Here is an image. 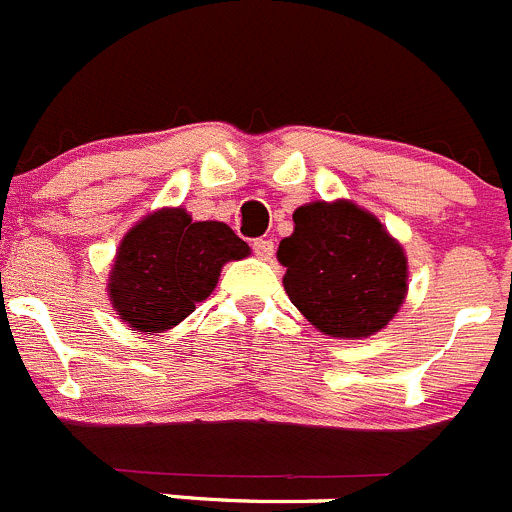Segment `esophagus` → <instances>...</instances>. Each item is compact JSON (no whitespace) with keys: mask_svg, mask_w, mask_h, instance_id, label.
I'll use <instances>...</instances> for the list:
<instances>
[{"mask_svg":"<svg viewBox=\"0 0 512 512\" xmlns=\"http://www.w3.org/2000/svg\"><path fill=\"white\" fill-rule=\"evenodd\" d=\"M253 253H256L261 261H271L274 259V241H271V238H256V241H253Z\"/></svg>","mask_w":512,"mask_h":512,"instance_id":"esophagus-1","label":"esophagus"}]
</instances>
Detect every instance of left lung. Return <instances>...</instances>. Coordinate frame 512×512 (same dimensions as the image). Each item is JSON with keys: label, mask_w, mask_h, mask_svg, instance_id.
<instances>
[{"label": "left lung", "mask_w": 512, "mask_h": 512, "mask_svg": "<svg viewBox=\"0 0 512 512\" xmlns=\"http://www.w3.org/2000/svg\"><path fill=\"white\" fill-rule=\"evenodd\" d=\"M276 259L291 304L326 337H372L405 304V248L347 198L296 208L294 233L279 243Z\"/></svg>", "instance_id": "obj_1"}]
</instances>
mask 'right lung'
<instances>
[{
  "instance_id": "obj_1",
  "label": "right lung",
  "mask_w": 512,
  "mask_h": 512,
  "mask_svg": "<svg viewBox=\"0 0 512 512\" xmlns=\"http://www.w3.org/2000/svg\"><path fill=\"white\" fill-rule=\"evenodd\" d=\"M251 248L221 221H193L186 208H158L123 236L107 296L133 332L160 334L196 311L228 261Z\"/></svg>"
}]
</instances>
